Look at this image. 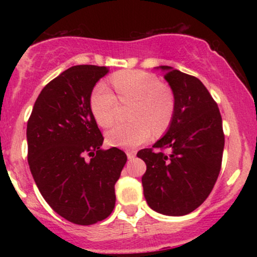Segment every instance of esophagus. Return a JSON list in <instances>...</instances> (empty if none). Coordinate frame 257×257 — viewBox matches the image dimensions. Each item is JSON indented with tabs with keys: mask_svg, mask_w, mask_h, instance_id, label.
<instances>
[{
	"mask_svg": "<svg viewBox=\"0 0 257 257\" xmlns=\"http://www.w3.org/2000/svg\"><path fill=\"white\" fill-rule=\"evenodd\" d=\"M137 156V151H134V150H128L126 151V157H128V159H133Z\"/></svg>",
	"mask_w": 257,
	"mask_h": 257,
	"instance_id": "1",
	"label": "esophagus"
}]
</instances>
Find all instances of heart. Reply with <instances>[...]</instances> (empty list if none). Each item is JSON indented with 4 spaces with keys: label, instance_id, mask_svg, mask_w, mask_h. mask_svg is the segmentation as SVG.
<instances>
[{
    "label": "heart",
    "instance_id": "heart-1",
    "mask_svg": "<svg viewBox=\"0 0 257 257\" xmlns=\"http://www.w3.org/2000/svg\"><path fill=\"white\" fill-rule=\"evenodd\" d=\"M111 81L120 101L134 102V122L120 123L108 131L106 139L110 145L132 149L149 140L152 131H167L174 117L175 99L172 90L161 84L158 77L138 70H125L114 73ZM89 105L100 126L107 128L114 122L118 99L105 83L100 82L93 88Z\"/></svg>",
    "mask_w": 257,
    "mask_h": 257
}]
</instances>
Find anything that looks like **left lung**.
<instances>
[{"instance_id":"8db88e82","label":"left lung","mask_w":257,"mask_h":257,"mask_svg":"<svg viewBox=\"0 0 257 257\" xmlns=\"http://www.w3.org/2000/svg\"><path fill=\"white\" fill-rule=\"evenodd\" d=\"M166 72L175 99V111L163 138L155 149H144L138 157L146 163L141 182L152 210L168 216L192 213L208 198L221 169L225 137L217 104L198 78L174 69Z\"/></svg>"}]
</instances>
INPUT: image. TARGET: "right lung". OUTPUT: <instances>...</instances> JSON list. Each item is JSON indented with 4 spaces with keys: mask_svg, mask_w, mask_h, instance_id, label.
<instances>
[{
    "mask_svg": "<svg viewBox=\"0 0 257 257\" xmlns=\"http://www.w3.org/2000/svg\"><path fill=\"white\" fill-rule=\"evenodd\" d=\"M107 72L95 65L65 70L40 93L26 128L38 190L55 213L76 225H93L112 213L114 184L126 162L117 147L100 149L104 138L90 110L91 90Z\"/></svg>",
    "mask_w": 257,
    "mask_h": 257,
    "instance_id": "right-lung-1",
    "label": "right lung"
}]
</instances>
